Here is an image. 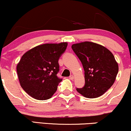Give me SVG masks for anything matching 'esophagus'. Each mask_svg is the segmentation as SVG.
<instances>
[{"label": "esophagus", "instance_id": "obj_1", "mask_svg": "<svg viewBox=\"0 0 131 131\" xmlns=\"http://www.w3.org/2000/svg\"><path fill=\"white\" fill-rule=\"evenodd\" d=\"M74 78H75V77H74V76L72 75H70V77H69V79H70V80H73Z\"/></svg>", "mask_w": 131, "mask_h": 131}]
</instances>
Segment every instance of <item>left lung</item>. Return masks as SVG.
<instances>
[{
  "label": "left lung",
  "mask_w": 131,
  "mask_h": 131,
  "mask_svg": "<svg viewBox=\"0 0 131 131\" xmlns=\"http://www.w3.org/2000/svg\"><path fill=\"white\" fill-rule=\"evenodd\" d=\"M72 48L85 72V85L77 92L88 98L103 95L114 83L118 72L114 56L107 48L92 42L74 43Z\"/></svg>",
  "instance_id": "left-lung-1"
}]
</instances>
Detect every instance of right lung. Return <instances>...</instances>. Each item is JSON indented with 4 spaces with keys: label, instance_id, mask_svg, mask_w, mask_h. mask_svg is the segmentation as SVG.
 <instances>
[{
    "label": "right lung",
    "instance_id": "right-lung-1",
    "mask_svg": "<svg viewBox=\"0 0 131 131\" xmlns=\"http://www.w3.org/2000/svg\"><path fill=\"white\" fill-rule=\"evenodd\" d=\"M67 42L44 43L29 50L17 65V73L22 89L32 98L46 100L51 98L62 79L58 78V60Z\"/></svg>",
    "mask_w": 131,
    "mask_h": 131
}]
</instances>
